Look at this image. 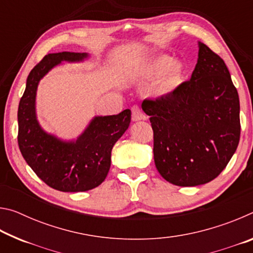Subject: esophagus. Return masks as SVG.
<instances>
[{
	"label": "esophagus",
	"instance_id": "34e87169",
	"mask_svg": "<svg viewBox=\"0 0 253 253\" xmlns=\"http://www.w3.org/2000/svg\"><path fill=\"white\" fill-rule=\"evenodd\" d=\"M131 118L134 122H137V121H145L147 117L146 115L143 113L138 105H134L131 107Z\"/></svg>",
	"mask_w": 253,
	"mask_h": 253
}]
</instances>
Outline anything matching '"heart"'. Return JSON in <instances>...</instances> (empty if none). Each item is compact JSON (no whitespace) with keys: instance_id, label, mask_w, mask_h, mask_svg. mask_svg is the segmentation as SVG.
I'll list each match as a JSON object with an SVG mask.
<instances>
[{"instance_id":"b5f03b06","label":"heart","mask_w":253,"mask_h":253,"mask_svg":"<svg viewBox=\"0 0 253 253\" xmlns=\"http://www.w3.org/2000/svg\"><path fill=\"white\" fill-rule=\"evenodd\" d=\"M170 63H172V60L169 57L162 55V57H158L153 63V71L156 75H161L164 72L162 83L165 88L173 87L178 81L179 77H181V68L176 63H172L170 65Z\"/></svg>"}]
</instances>
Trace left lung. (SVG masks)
Instances as JSON below:
<instances>
[{
    "mask_svg": "<svg viewBox=\"0 0 253 253\" xmlns=\"http://www.w3.org/2000/svg\"><path fill=\"white\" fill-rule=\"evenodd\" d=\"M151 116L154 162L163 178L177 186L211 182L228 165L240 140V101L219 55L199 43L191 79L157 99H145Z\"/></svg>",
    "mask_w": 253,
    "mask_h": 253,
    "instance_id": "8db88e82",
    "label": "left lung"
}]
</instances>
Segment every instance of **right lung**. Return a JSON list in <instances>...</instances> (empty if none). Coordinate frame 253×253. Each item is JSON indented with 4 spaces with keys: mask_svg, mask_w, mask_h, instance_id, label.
Wrapping results in <instances>:
<instances>
[{
    "mask_svg": "<svg viewBox=\"0 0 253 253\" xmlns=\"http://www.w3.org/2000/svg\"><path fill=\"white\" fill-rule=\"evenodd\" d=\"M87 53H49L28 76L18 110L19 148L25 162L46 185L61 192H84L105 181L111 149L129 126L126 109L113 116L95 117L76 142H62L46 134L36 116V95L40 79L61 61H80Z\"/></svg>",
    "mask_w": 253,
    "mask_h": 253,
    "instance_id": "1",
    "label": "right lung"
}]
</instances>
